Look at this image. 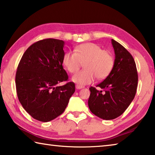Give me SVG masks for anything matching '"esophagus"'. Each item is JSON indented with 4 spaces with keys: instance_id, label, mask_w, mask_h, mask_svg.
Masks as SVG:
<instances>
[{
    "instance_id": "1",
    "label": "esophagus",
    "mask_w": 155,
    "mask_h": 155,
    "mask_svg": "<svg viewBox=\"0 0 155 155\" xmlns=\"http://www.w3.org/2000/svg\"><path fill=\"white\" fill-rule=\"evenodd\" d=\"M84 87L83 86H81V85H76V88L77 89V90H80V89H82Z\"/></svg>"
}]
</instances>
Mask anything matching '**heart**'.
Returning <instances> with one entry per match:
<instances>
[{
	"label": "heart",
	"mask_w": 155,
	"mask_h": 155,
	"mask_svg": "<svg viewBox=\"0 0 155 155\" xmlns=\"http://www.w3.org/2000/svg\"><path fill=\"white\" fill-rule=\"evenodd\" d=\"M74 52H65L62 58L63 65L68 72L74 73L82 63L85 70L73 75V82L83 85L91 83L95 78L98 80L106 78L114 66V59L108 51L103 50L98 44L89 42L78 45Z\"/></svg>",
	"instance_id": "heart-1"
}]
</instances>
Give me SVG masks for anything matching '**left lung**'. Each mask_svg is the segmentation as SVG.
I'll use <instances>...</instances> for the list:
<instances>
[{
    "label": "left lung",
    "mask_w": 155,
    "mask_h": 155,
    "mask_svg": "<svg viewBox=\"0 0 155 155\" xmlns=\"http://www.w3.org/2000/svg\"><path fill=\"white\" fill-rule=\"evenodd\" d=\"M115 52L114 66L110 74L97 85L103 91L90 87L88 100L90 111L96 116L109 120L121 115L134 99L138 74L131 54L117 41L111 40Z\"/></svg>",
    "instance_id": "8db88e82"
}]
</instances>
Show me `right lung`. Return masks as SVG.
<instances>
[{"label": "right lung", "mask_w": 155, "mask_h": 155, "mask_svg": "<svg viewBox=\"0 0 155 155\" xmlns=\"http://www.w3.org/2000/svg\"><path fill=\"white\" fill-rule=\"evenodd\" d=\"M64 41L44 39L33 44L21 58L15 74L18 100L28 114L41 122L54 120L65 111L75 91L62 65Z\"/></svg>", "instance_id": "right-lung-1"}]
</instances>
